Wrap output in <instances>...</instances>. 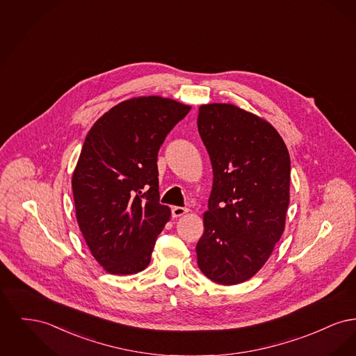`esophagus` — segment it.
I'll use <instances>...</instances> for the list:
<instances>
[{
	"label": "esophagus",
	"instance_id": "1",
	"mask_svg": "<svg viewBox=\"0 0 356 356\" xmlns=\"http://www.w3.org/2000/svg\"><path fill=\"white\" fill-rule=\"evenodd\" d=\"M188 212V208L184 207H172V216L173 218H180L183 215H186Z\"/></svg>",
	"mask_w": 356,
	"mask_h": 356
}]
</instances>
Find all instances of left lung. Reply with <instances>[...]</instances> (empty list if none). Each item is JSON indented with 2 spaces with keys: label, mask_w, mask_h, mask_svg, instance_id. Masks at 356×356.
<instances>
[{
  "label": "left lung",
  "mask_w": 356,
  "mask_h": 356,
  "mask_svg": "<svg viewBox=\"0 0 356 356\" xmlns=\"http://www.w3.org/2000/svg\"><path fill=\"white\" fill-rule=\"evenodd\" d=\"M197 129L213 170L197 264L218 284H238L266 264L284 231L289 153L270 122L232 104L202 105Z\"/></svg>",
  "instance_id": "1"
}]
</instances>
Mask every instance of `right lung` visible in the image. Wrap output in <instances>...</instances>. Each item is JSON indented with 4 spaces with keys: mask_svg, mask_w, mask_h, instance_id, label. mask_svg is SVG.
I'll return each instance as SVG.
<instances>
[{
    "mask_svg": "<svg viewBox=\"0 0 356 356\" xmlns=\"http://www.w3.org/2000/svg\"><path fill=\"white\" fill-rule=\"evenodd\" d=\"M191 106L159 96L120 102L97 120L72 177L76 218L105 271L131 275L151 261L170 209L160 204L157 153Z\"/></svg>",
    "mask_w": 356,
    "mask_h": 356,
    "instance_id": "right-lung-1",
    "label": "right lung"
}]
</instances>
